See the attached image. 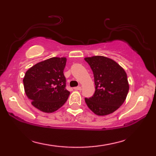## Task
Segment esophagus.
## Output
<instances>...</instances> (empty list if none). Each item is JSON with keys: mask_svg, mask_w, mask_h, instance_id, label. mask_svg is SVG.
<instances>
[{"mask_svg": "<svg viewBox=\"0 0 156 156\" xmlns=\"http://www.w3.org/2000/svg\"><path fill=\"white\" fill-rule=\"evenodd\" d=\"M74 89H75V90H81V89H82V87H74Z\"/></svg>", "mask_w": 156, "mask_h": 156, "instance_id": "obj_1", "label": "esophagus"}]
</instances>
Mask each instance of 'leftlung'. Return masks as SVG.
<instances>
[{
  "label": "left lung",
  "instance_id": "1",
  "mask_svg": "<svg viewBox=\"0 0 156 156\" xmlns=\"http://www.w3.org/2000/svg\"><path fill=\"white\" fill-rule=\"evenodd\" d=\"M94 74L95 92L85 102L98 116L112 114L123 104L129 90L127 74L122 67L104 56L84 58Z\"/></svg>",
  "mask_w": 156,
  "mask_h": 156
}]
</instances>
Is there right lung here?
<instances>
[{
  "mask_svg": "<svg viewBox=\"0 0 156 156\" xmlns=\"http://www.w3.org/2000/svg\"><path fill=\"white\" fill-rule=\"evenodd\" d=\"M66 62V57H52L35 64L25 72V92L32 105L41 112H55L69 97L63 73Z\"/></svg>",
  "mask_w": 156,
  "mask_h": 156,
  "instance_id": "1",
  "label": "right lung"
}]
</instances>
